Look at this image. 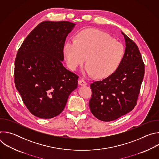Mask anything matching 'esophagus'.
Here are the masks:
<instances>
[{
    "instance_id": "34e87169",
    "label": "esophagus",
    "mask_w": 159,
    "mask_h": 159,
    "mask_svg": "<svg viewBox=\"0 0 159 159\" xmlns=\"http://www.w3.org/2000/svg\"><path fill=\"white\" fill-rule=\"evenodd\" d=\"M78 83L81 86H84V85H87V83L84 80V79H80L78 81Z\"/></svg>"
}]
</instances>
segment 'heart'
I'll return each instance as SVG.
<instances>
[{
  "label": "heart",
  "instance_id": "b5f03b06",
  "mask_svg": "<svg viewBox=\"0 0 159 159\" xmlns=\"http://www.w3.org/2000/svg\"><path fill=\"white\" fill-rule=\"evenodd\" d=\"M63 53L70 69L75 70L86 60L85 71L99 79L114 73L125 55L123 44L108 34L96 29L81 31L75 39H69L64 45Z\"/></svg>",
  "mask_w": 159,
  "mask_h": 159
}]
</instances>
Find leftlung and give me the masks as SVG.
I'll return each mask as SVG.
<instances>
[{
    "label": "left lung",
    "instance_id": "1",
    "mask_svg": "<svg viewBox=\"0 0 159 159\" xmlns=\"http://www.w3.org/2000/svg\"><path fill=\"white\" fill-rule=\"evenodd\" d=\"M121 33L126 48L120 65L108 77L90 85L93 92L89 101L90 111L103 121L115 120L133 110L144 76L145 65L137 45Z\"/></svg>",
    "mask_w": 159,
    "mask_h": 159
}]
</instances>
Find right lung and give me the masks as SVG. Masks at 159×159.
Segmentation results:
<instances>
[{"instance_id": "obj_1", "label": "right lung", "mask_w": 159, "mask_h": 159, "mask_svg": "<svg viewBox=\"0 0 159 159\" xmlns=\"http://www.w3.org/2000/svg\"><path fill=\"white\" fill-rule=\"evenodd\" d=\"M75 24L43 21L26 37L15 60L14 82L32 114L50 119L64 109L79 77L63 66L66 38Z\"/></svg>"}]
</instances>
